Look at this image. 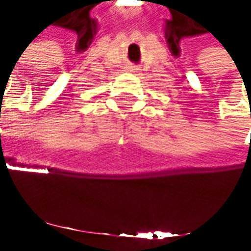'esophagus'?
Listing matches in <instances>:
<instances>
[{
	"label": "esophagus",
	"instance_id": "obj_1",
	"mask_svg": "<svg viewBox=\"0 0 251 251\" xmlns=\"http://www.w3.org/2000/svg\"><path fill=\"white\" fill-rule=\"evenodd\" d=\"M127 70H128V72H132V73H137L141 69H139L137 65H129V66H127Z\"/></svg>",
	"mask_w": 251,
	"mask_h": 251
}]
</instances>
